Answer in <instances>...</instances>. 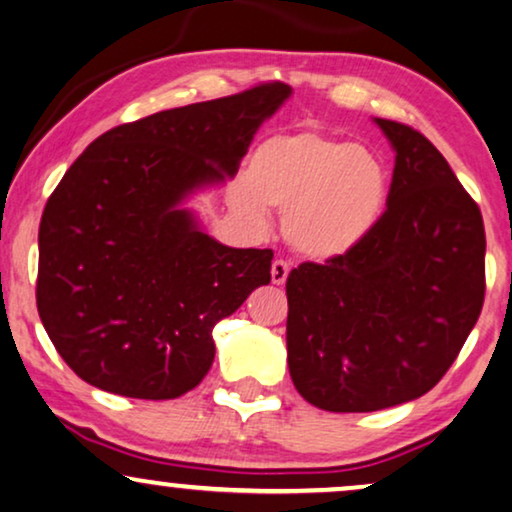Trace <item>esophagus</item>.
<instances>
[{
  "label": "esophagus",
  "instance_id": "34e87169",
  "mask_svg": "<svg viewBox=\"0 0 512 512\" xmlns=\"http://www.w3.org/2000/svg\"><path fill=\"white\" fill-rule=\"evenodd\" d=\"M289 272H291V265L286 263V261H275V263H272V268H270L272 284L282 286L286 282V277H289Z\"/></svg>",
  "mask_w": 512,
  "mask_h": 512
}]
</instances>
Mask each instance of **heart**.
<instances>
[{"label": "heart", "instance_id": "1", "mask_svg": "<svg viewBox=\"0 0 512 512\" xmlns=\"http://www.w3.org/2000/svg\"><path fill=\"white\" fill-rule=\"evenodd\" d=\"M389 195V167L373 149L305 128L265 137L228 198L254 226L268 223V207L284 209L286 244L307 261L333 263L366 244Z\"/></svg>", "mask_w": 512, "mask_h": 512}]
</instances>
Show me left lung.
Wrapping results in <instances>:
<instances>
[{"mask_svg": "<svg viewBox=\"0 0 512 512\" xmlns=\"http://www.w3.org/2000/svg\"><path fill=\"white\" fill-rule=\"evenodd\" d=\"M394 149L380 226L352 256L286 279V352L298 394L328 412H375L436 387L485 300V226L424 135L373 118Z\"/></svg>", "mask_w": 512, "mask_h": 512, "instance_id": "8db88e82", "label": "left lung"}]
</instances>
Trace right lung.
Returning a JSON list of instances; mask_svg holds the SVG:
<instances>
[{
	"label": "right lung",
	"instance_id": "add662e5",
	"mask_svg": "<svg viewBox=\"0 0 512 512\" xmlns=\"http://www.w3.org/2000/svg\"><path fill=\"white\" fill-rule=\"evenodd\" d=\"M284 83L158 111L97 137L46 202L37 307L81 380L165 401L209 373L212 331L258 286L270 249L226 247L186 202L226 184Z\"/></svg>",
	"mask_w": 512,
	"mask_h": 512
}]
</instances>
